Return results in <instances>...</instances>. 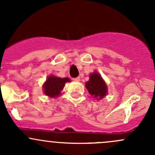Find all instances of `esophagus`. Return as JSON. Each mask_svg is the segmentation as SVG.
Masks as SVG:
<instances>
[{"mask_svg": "<svg viewBox=\"0 0 155 155\" xmlns=\"http://www.w3.org/2000/svg\"><path fill=\"white\" fill-rule=\"evenodd\" d=\"M80 80H81V78H80L79 77L73 78V81H80Z\"/></svg>", "mask_w": 155, "mask_h": 155, "instance_id": "1", "label": "esophagus"}]
</instances>
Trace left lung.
Here are the masks:
<instances>
[{
  "label": "left lung",
  "instance_id": "1",
  "mask_svg": "<svg viewBox=\"0 0 155 155\" xmlns=\"http://www.w3.org/2000/svg\"><path fill=\"white\" fill-rule=\"evenodd\" d=\"M86 87L89 93L94 98H103L107 95V85L98 73L94 72L90 74L88 82L86 83Z\"/></svg>",
  "mask_w": 155,
  "mask_h": 155
}]
</instances>
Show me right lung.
<instances>
[{"instance_id": "1", "label": "right lung", "mask_w": 155, "mask_h": 155, "mask_svg": "<svg viewBox=\"0 0 155 155\" xmlns=\"http://www.w3.org/2000/svg\"><path fill=\"white\" fill-rule=\"evenodd\" d=\"M70 79L68 78H57L54 76H49L44 84L43 88L46 95L51 98L58 96L62 89L64 87L66 82H69Z\"/></svg>"}]
</instances>
